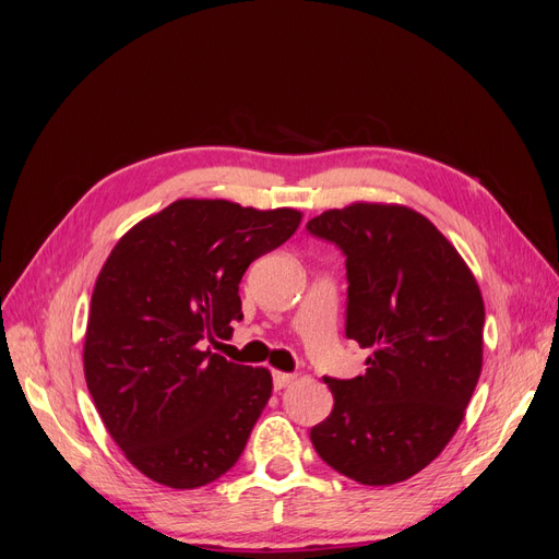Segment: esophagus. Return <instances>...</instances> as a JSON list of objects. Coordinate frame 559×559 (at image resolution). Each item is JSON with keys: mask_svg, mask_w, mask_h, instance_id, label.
I'll return each instance as SVG.
<instances>
[{"mask_svg": "<svg viewBox=\"0 0 559 559\" xmlns=\"http://www.w3.org/2000/svg\"><path fill=\"white\" fill-rule=\"evenodd\" d=\"M292 382H294L292 373H280V370H275V373H273V386L277 389V392H280V389H284V386H289Z\"/></svg>", "mask_w": 559, "mask_h": 559, "instance_id": "1", "label": "esophagus"}]
</instances>
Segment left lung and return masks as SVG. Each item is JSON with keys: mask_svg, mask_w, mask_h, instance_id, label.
Listing matches in <instances>:
<instances>
[{"mask_svg": "<svg viewBox=\"0 0 559 559\" xmlns=\"http://www.w3.org/2000/svg\"><path fill=\"white\" fill-rule=\"evenodd\" d=\"M345 253V335L366 373L324 378L331 415L317 454L361 485H394L431 464L460 429L483 368L485 306L468 265L427 216L354 202L308 222Z\"/></svg>", "mask_w": 559, "mask_h": 559, "instance_id": "left-lung-1", "label": "left lung"}]
</instances>
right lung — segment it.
<instances>
[{"label": "right lung", "mask_w": 559, "mask_h": 559, "mask_svg": "<svg viewBox=\"0 0 559 559\" xmlns=\"http://www.w3.org/2000/svg\"><path fill=\"white\" fill-rule=\"evenodd\" d=\"M300 216L186 198L111 249L91 298L83 373L109 436L146 478L195 489L240 460L273 378L207 345L233 335L245 270L289 240Z\"/></svg>", "instance_id": "add662e5"}]
</instances>
